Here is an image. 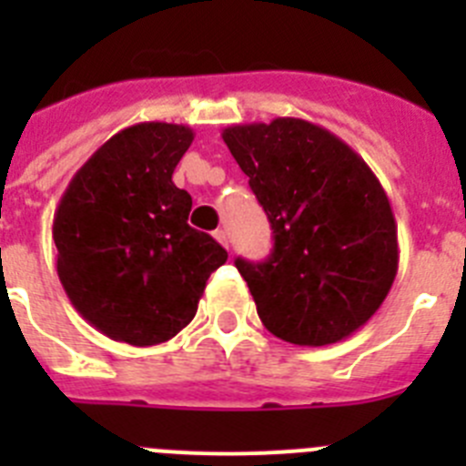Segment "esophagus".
<instances>
[{
  "instance_id": "1",
  "label": "esophagus",
  "mask_w": 466,
  "mask_h": 466,
  "mask_svg": "<svg viewBox=\"0 0 466 466\" xmlns=\"http://www.w3.org/2000/svg\"><path fill=\"white\" fill-rule=\"evenodd\" d=\"M214 238H217V242H219V245H224V247H228V233H226L224 228H219V230H214Z\"/></svg>"
}]
</instances>
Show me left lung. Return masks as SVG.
<instances>
[{
    "mask_svg": "<svg viewBox=\"0 0 466 466\" xmlns=\"http://www.w3.org/2000/svg\"><path fill=\"white\" fill-rule=\"evenodd\" d=\"M221 137L273 228L266 261L236 258L263 327L308 348L352 336L399 268L397 221L378 177L350 144L303 118L228 126Z\"/></svg>",
    "mask_w": 466,
    "mask_h": 466,
    "instance_id": "8db88e82",
    "label": "left lung"
}]
</instances>
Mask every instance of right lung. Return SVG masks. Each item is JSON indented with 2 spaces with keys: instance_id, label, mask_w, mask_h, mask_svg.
I'll use <instances>...</instances> for the list:
<instances>
[{
  "instance_id": "right-lung-1",
  "label": "right lung",
  "mask_w": 466,
  "mask_h": 466,
  "mask_svg": "<svg viewBox=\"0 0 466 466\" xmlns=\"http://www.w3.org/2000/svg\"><path fill=\"white\" fill-rule=\"evenodd\" d=\"M191 142V127L177 123L123 127L57 203V278L76 312L111 340L149 348L175 339L228 258L188 226L193 200L172 182Z\"/></svg>"
}]
</instances>
